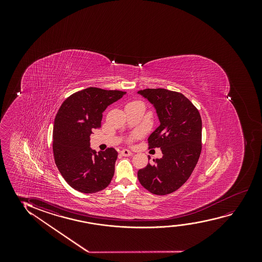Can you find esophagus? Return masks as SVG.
<instances>
[{
  "mask_svg": "<svg viewBox=\"0 0 262 262\" xmlns=\"http://www.w3.org/2000/svg\"><path fill=\"white\" fill-rule=\"evenodd\" d=\"M121 154H122L123 157H129V156L132 155V152H130L129 149L124 148V149H122V150L121 151Z\"/></svg>",
  "mask_w": 262,
  "mask_h": 262,
  "instance_id": "esophagus-1",
  "label": "esophagus"
}]
</instances>
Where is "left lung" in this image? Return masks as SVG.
<instances>
[{"label":"left lung","mask_w":262,"mask_h":262,"mask_svg":"<svg viewBox=\"0 0 262 262\" xmlns=\"http://www.w3.org/2000/svg\"><path fill=\"white\" fill-rule=\"evenodd\" d=\"M138 93L153 104L160 121L159 127L148 137V148L160 147L163 154V158L153 160L154 164L148 163L140 169L138 179L151 193H172L186 183L201 156L200 112L179 92L146 89Z\"/></svg>","instance_id":"1"}]
</instances>
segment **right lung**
<instances>
[{"mask_svg":"<svg viewBox=\"0 0 262 262\" xmlns=\"http://www.w3.org/2000/svg\"><path fill=\"white\" fill-rule=\"evenodd\" d=\"M126 94L90 86L72 94L58 110L53 130L54 161L70 186L83 193L104 190L115 174L118 153L90 148L93 129L101 127L103 112Z\"/></svg>","mask_w":262,"mask_h":262,"instance_id":"obj_1","label":"right lung"}]
</instances>
